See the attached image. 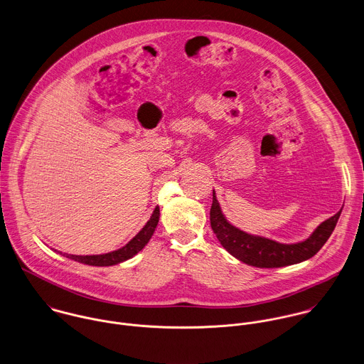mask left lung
Here are the masks:
<instances>
[{
    "instance_id": "obj_1",
    "label": "left lung",
    "mask_w": 364,
    "mask_h": 364,
    "mask_svg": "<svg viewBox=\"0 0 364 364\" xmlns=\"http://www.w3.org/2000/svg\"><path fill=\"white\" fill-rule=\"evenodd\" d=\"M341 213L342 210L333 217L323 220L304 242L292 245L279 243L276 240L262 236H253L230 225L220 211L215 191L213 193V207L210 211V219L211 228L217 235L220 245L233 257L249 266L273 269L295 264L308 260L314 255H316L332 235L336 222L341 217Z\"/></svg>"
}]
</instances>
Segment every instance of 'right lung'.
Here are the masks:
<instances>
[{
	"label": "right lung",
	"instance_id": "add662e5",
	"mask_svg": "<svg viewBox=\"0 0 364 364\" xmlns=\"http://www.w3.org/2000/svg\"><path fill=\"white\" fill-rule=\"evenodd\" d=\"M159 217H160V210H159V207H156L151 217L147 220L145 226L141 229V232L134 239H131V242H128L124 247H121L118 250H114V252L105 253V255H92V256H75V255H68V253H65L63 256L75 260V262L84 263V264H90V266H114L121 262H125V260L134 257L147 245V242L150 240V237L157 226ZM59 253L62 255V252H59Z\"/></svg>",
	"mask_w": 364,
	"mask_h": 364
}]
</instances>
